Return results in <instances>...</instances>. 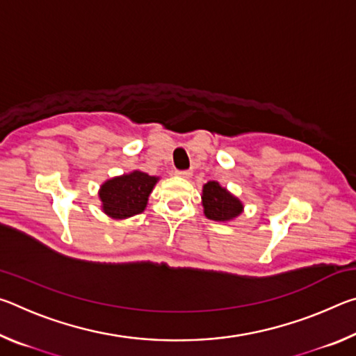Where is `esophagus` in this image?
Segmentation results:
<instances>
[{"label":"esophagus","instance_id":"esophagus-1","mask_svg":"<svg viewBox=\"0 0 356 356\" xmlns=\"http://www.w3.org/2000/svg\"><path fill=\"white\" fill-rule=\"evenodd\" d=\"M177 176L184 177V179H188L191 176V170H182V171H176Z\"/></svg>","mask_w":356,"mask_h":356}]
</instances>
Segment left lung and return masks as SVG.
Returning a JSON list of instances; mask_svg holds the SVG:
<instances>
[{"mask_svg":"<svg viewBox=\"0 0 356 356\" xmlns=\"http://www.w3.org/2000/svg\"><path fill=\"white\" fill-rule=\"evenodd\" d=\"M202 206L204 215L209 220L220 222L231 221L243 212L242 201L215 180H210L202 186Z\"/></svg>","mask_w":356,"mask_h":356,"instance_id":"1","label":"left lung"}]
</instances>
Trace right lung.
<instances>
[{
    "label": "right lung",
    "instance_id": "add662e5",
    "mask_svg": "<svg viewBox=\"0 0 356 356\" xmlns=\"http://www.w3.org/2000/svg\"><path fill=\"white\" fill-rule=\"evenodd\" d=\"M156 182L159 177L149 176L143 171H131L106 180L99 191L102 210L116 220L141 213L147 206L149 195Z\"/></svg>",
    "mask_w": 356,
    "mask_h": 356
}]
</instances>
